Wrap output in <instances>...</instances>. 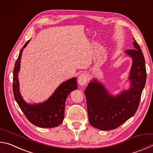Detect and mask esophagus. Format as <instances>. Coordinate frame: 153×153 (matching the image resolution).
I'll return each mask as SVG.
<instances>
[{
	"label": "esophagus",
	"mask_w": 153,
	"mask_h": 153,
	"mask_svg": "<svg viewBox=\"0 0 153 153\" xmlns=\"http://www.w3.org/2000/svg\"><path fill=\"white\" fill-rule=\"evenodd\" d=\"M88 80V75L85 74V73H83L82 74L79 75V76L78 77V84L80 85H84L86 83H87Z\"/></svg>",
	"instance_id": "esophagus-1"
}]
</instances>
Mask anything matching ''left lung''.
<instances>
[{"label": "left lung", "instance_id": "left-lung-1", "mask_svg": "<svg viewBox=\"0 0 153 153\" xmlns=\"http://www.w3.org/2000/svg\"><path fill=\"white\" fill-rule=\"evenodd\" d=\"M133 39L134 49L125 51L132 59L128 77L131 87L114 96L100 82L94 79L84 91L89 123L96 128L115 129L134 116L138 109L146 84V71L142 50L134 38Z\"/></svg>", "mask_w": 153, "mask_h": 153}]
</instances>
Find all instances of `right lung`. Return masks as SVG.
<instances>
[{"instance_id":"1","label":"right lung","mask_w":153,"mask_h":153,"mask_svg":"<svg viewBox=\"0 0 153 153\" xmlns=\"http://www.w3.org/2000/svg\"><path fill=\"white\" fill-rule=\"evenodd\" d=\"M30 40L25 44L19 53L13 70V94L16 102L24 114L33 124L41 128H53L62 123L64 118L65 104L71 91L77 88L76 77H73L63 82L51 96L42 103L30 104L22 98L19 91L18 74L20 69L22 52Z\"/></svg>"}]
</instances>
